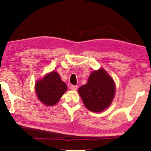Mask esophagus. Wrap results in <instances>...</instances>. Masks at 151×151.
<instances>
[{
	"instance_id": "esophagus-1",
	"label": "esophagus",
	"mask_w": 151,
	"mask_h": 151,
	"mask_svg": "<svg viewBox=\"0 0 151 151\" xmlns=\"http://www.w3.org/2000/svg\"><path fill=\"white\" fill-rule=\"evenodd\" d=\"M77 88H78L77 86H74V85H72V86H70V90H77Z\"/></svg>"
}]
</instances>
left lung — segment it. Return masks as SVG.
Here are the masks:
<instances>
[{"mask_svg":"<svg viewBox=\"0 0 151 151\" xmlns=\"http://www.w3.org/2000/svg\"><path fill=\"white\" fill-rule=\"evenodd\" d=\"M113 79L103 68L93 70L88 83L78 89V93L88 109L101 112L109 107L115 95Z\"/></svg>","mask_w":151,"mask_h":151,"instance_id":"obj_1","label":"left lung"}]
</instances>
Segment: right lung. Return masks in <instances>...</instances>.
I'll use <instances>...</instances> for the list:
<instances>
[{
  "label": "right lung",
  "instance_id": "obj_1",
  "mask_svg": "<svg viewBox=\"0 0 151 151\" xmlns=\"http://www.w3.org/2000/svg\"><path fill=\"white\" fill-rule=\"evenodd\" d=\"M66 90L67 86L56 71L49 73L42 80H38L35 84L38 99L47 106L56 104Z\"/></svg>",
  "mask_w": 151,
  "mask_h": 151
}]
</instances>
